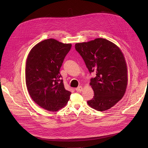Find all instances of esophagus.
Segmentation results:
<instances>
[{
	"mask_svg": "<svg viewBox=\"0 0 148 148\" xmlns=\"http://www.w3.org/2000/svg\"><path fill=\"white\" fill-rule=\"evenodd\" d=\"M75 90L77 91H78V92H81V91H82L83 90V88H82V87L81 86H79V87H77V88H75Z\"/></svg>",
	"mask_w": 148,
	"mask_h": 148,
	"instance_id": "obj_1",
	"label": "esophagus"
}]
</instances>
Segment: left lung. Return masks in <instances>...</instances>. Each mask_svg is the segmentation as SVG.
Instances as JSON below:
<instances>
[{
    "label": "left lung",
    "instance_id": "obj_1",
    "mask_svg": "<svg viewBox=\"0 0 148 148\" xmlns=\"http://www.w3.org/2000/svg\"><path fill=\"white\" fill-rule=\"evenodd\" d=\"M75 48L90 73L96 75L90 83L94 96L87 101L88 105L98 111L109 110L122 99L127 87L128 70L122 52L102 38L77 43Z\"/></svg>",
    "mask_w": 148,
    "mask_h": 148
}]
</instances>
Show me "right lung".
Here are the masks:
<instances>
[{"instance_id": "obj_1", "label": "right lung", "mask_w": 148, "mask_h": 148, "mask_svg": "<svg viewBox=\"0 0 148 148\" xmlns=\"http://www.w3.org/2000/svg\"><path fill=\"white\" fill-rule=\"evenodd\" d=\"M71 44L45 40L30 50L26 63V84L32 99L49 111L66 106L71 92L65 89L60 70Z\"/></svg>"}]
</instances>
